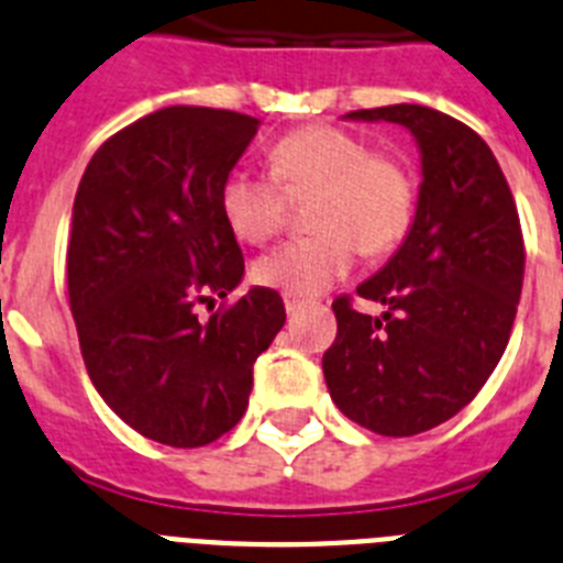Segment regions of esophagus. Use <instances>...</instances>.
I'll list each match as a JSON object with an SVG mask.
<instances>
[{
	"mask_svg": "<svg viewBox=\"0 0 563 563\" xmlns=\"http://www.w3.org/2000/svg\"><path fill=\"white\" fill-rule=\"evenodd\" d=\"M283 303H286V311H289V314H295V311L303 309L306 300H303V297H297V295H286V297H283Z\"/></svg>",
	"mask_w": 563,
	"mask_h": 563,
	"instance_id": "1",
	"label": "esophagus"
}]
</instances>
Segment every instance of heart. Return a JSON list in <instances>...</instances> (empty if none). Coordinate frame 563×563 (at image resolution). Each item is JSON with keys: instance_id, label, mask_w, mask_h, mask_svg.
Instances as JSON below:
<instances>
[{"instance_id": "b5f03b06", "label": "heart", "mask_w": 563, "mask_h": 563, "mask_svg": "<svg viewBox=\"0 0 563 563\" xmlns=\"http://www.w3.org/2000/svg\"><path fill=\"white\" fill-rule=\"evenodd\" d=\"M272 172L234 165L220 183V211L245 243H266L286 220L289 194L311 191V234L280 243L254 263V280L286 295H318L354 266L357 252L398 249L415 220L409 165L354 131L311 122L268 151Z\"/></svg>"}]
</instances>
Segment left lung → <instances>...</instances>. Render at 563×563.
<instances>
[{
    "instance_id": "obj_1",
    "label": "left lung",
    "mask_w": 563,
    "mask_h": 563,
    "mask_svg": "<svg viewBox=\"0 0 563 563\" xmlns=\"http://www.w3.org/2000/svg\"><path fill=\"white\" fill-rule=\"evenodd\" d=\"M352 120L398 122L423 163L415 223L398 254L332 303L338 338L323 354L329 395L349 420L409 438L470 404L509 343L523 286V234L507 177L470 125L427 106L363 108Z\"/></svg>"
}]
</instances>
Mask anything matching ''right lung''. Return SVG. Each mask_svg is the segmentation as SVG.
I'll return each mask as SVG.
<instances>
[{
	"label": "right lung",
	"instance_id": "right-lung-1",
	"mask_svg": "<svg viewBox=\"0 0 563 563\" xmlns=\"http://www.w3.org/2000/svg\"><path fill=\"white\" fill-rule=\"evenodd\" d=\"M257 129L223 108H159L99 145L74 200L68 300L85 369L131 429L177 450L238 427L254 361L286 323L274 289L196 318L245 272L220 183Z\"/></svg>",
	"mask_w": 563,
	"mask_h": 563
}]
</instances>
